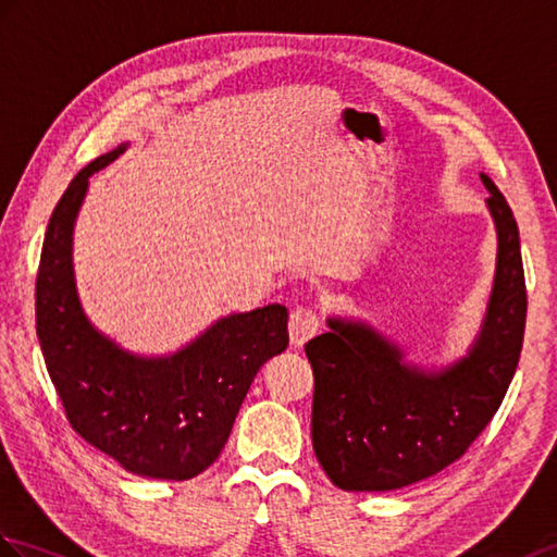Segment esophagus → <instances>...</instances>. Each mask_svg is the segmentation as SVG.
Instances as JSON below:
<instances>
[{
  "label": "esophagus",
  "instance_id": "obj_1",
  "mask_svg": "<svg viewBox=\"0 0 557 557\" xmlns=\"http://www.w3.org/2000/svg\"><path fill=\"white\" fill-rule=\"evenodd\" d=\"M320 330V318L315 310L296 308L289 315V342L292 346H304Z\"/></svg>",
  "mask_w": 557,
  "mask_h": 557
}]
</instances>
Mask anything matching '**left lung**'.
I'll return each instance as SVG.
<instances>
[{
	"instance_id": "8db88e82",
	"label": "left lung",
	"mask_w": 557,
	"mask_h": 557,
	"mask_svg": "<svg viewBox=\"0 0 557 557\" xmlns=\"http://www.w3.org/2000/svg\"><path fill=\"white\" fill-rule=\"evenodd\" d=\"M491 197L498 253L482 330L465 358L442 370L404 360V348L360 320L327 318L306 344L315 377L313 448L334 486L394 491L456 462L496 416L520 360L527 287L520 232L506 197Z\"/></svg>"
}]
</instances>
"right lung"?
<instances>
[{
    "instance_id": "right-lung-1",
    "label": "right lung",
    "mask_w": 557,
    "mask_h": 557,
    "mask_svg": "<svg viewBox=\"0 0 557 557\" xmlns=\"http://www.w3.org/2000/svg\"><path fill=\"white\" fill-rule=\"evenodd\" d=\"M121 145L85 165L49 218L35 284L37 339L73 430L127 472L191 480L220 456L244 396L265 360L289 344L287 308L235 313L173 356L125 351L87 320L73 275V227L89 175Z\"/></svg>"
}]
</instances>
